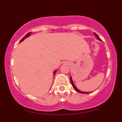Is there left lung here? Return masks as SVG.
Here are the masks:
<instances>
[{
  "label": "left lung",
  "instance_id": "8db88e82",
  "mask_svg": "<svg viewBox=\"0 0 122 122\" xmlns=\"http://www.w3.org/2000/svg\"><path fill=\"white\" fill-rule=\"evenodd\" d=\"M94 35H95V36H96L98 40H99V41H102V39H101L100 38L99 36H98V35H97V34H96V33H94ZM70 81H71V84H72V87H73L74 89L76 91V92H78V93H81V94H88V93H91V92H82V91H80V90H78V88H77V87H76V86H75V84H74V82H73V81H72V77H70Z\"/></svg>",
  "mask_w": 122,
  "mask_h": 122
}]
</instances>
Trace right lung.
<instances>
[{
    "label": "right lung",
    "mask_w": 122,
    "mask_h": 122,
    "mask_svg": "<svg viewBox=\"0 0 122 122\" xmlns=\"http://www.w3.org/2000/svg\"><path fill=\"white\" fill-rule=\"evenodd\" d=\"M30 34H31V32H29V33H28V34H26V35H25V36H24V37H23V38H22V39H21V41H20V42H22L23 41V40H24V39H25V38H28V37H29V36H30ZM56 71H57V70H55V71H54V75H55V72H56Z\"/></svg>",
    "instance_id": "add662e5"
}]
</instances>
